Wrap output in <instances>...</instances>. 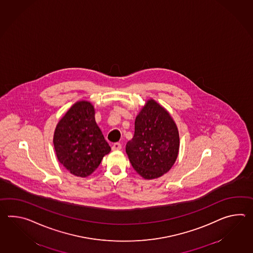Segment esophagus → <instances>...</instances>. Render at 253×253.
<instances>
[{
  "label": "esophagus",
  "mask_w": 253,
  "mask_h": 253,
  "mask_svg": "<svg viewBox=\"0 0 253 253\" xmlns=\"http://www.w3.org/2000/svg\"><path fill=\"white\" fill-rule=\"evenodd\" d=\"M112 149H113V151H119L122 149V144L119 142H115V143H113Z\"/></svg>",
  "instance_id": "esophagus-1"
}]
</instances>
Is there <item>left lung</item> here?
I'll return each mask as SVG.
<instances>
[{
  "label": "left lung",
  "instance_id": "1",
  "mask_svg": "<svg viewBox=\"0 0 253 253\" xmlns=\"http://www.w3.org/2000/svg\"><path fill=\"white\" fill-rule=\"evenodd\" d=\"M179 131L169 113L154 100H148L135 119L133 138L126 153L138 174L146 180L167 173L178 157Z\"/></svg>",
  "mask_w": 253,
  "mask_h": 253
}]
</instances>
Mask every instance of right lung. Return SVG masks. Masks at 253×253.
Returning a JSON list of instances; mask_svg holds the SVG:
<instances>
[{"instance_id": "1", "label": "right lung", "mask_w": 253, "mask_h": 253, "mask_svg": "<svg viewBox=\"0 0 253 253\" xmlns=\"http://www.w3.org/2000/svg\"><path fill=\"white\" fill-rule=\"evenodd\" d=\"M93 105L77 101L58 123L53 135L57 159L72 174L85 178L111 152L95 122Z\"/></svg>"}]
</instances>
